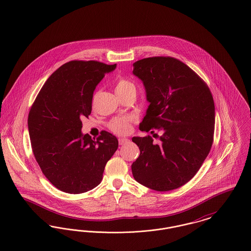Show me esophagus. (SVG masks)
I'll return each mask as SVG.
<instances>
[{"label": "esophagus", "mask_w": 251, "mask_h": 251, "mask_svg": "<svg viewBox=\"0 0 251 251\" xmlns=\"http://www.w3.org/2000/svg\"><path fill=\"white\" fill-rule=\"evenodd\" d=\"M119 142H120V145H125V144L129 143L130 140L128 138H120Z\"/></svg>", "instance_id": "obj_1"}]
</instances>
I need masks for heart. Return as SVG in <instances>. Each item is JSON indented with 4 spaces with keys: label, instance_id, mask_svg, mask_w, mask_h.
Returning <instances> with one entry per match:
<instances>
[{
    "label": "heart",
    "instance_id": "b5f03b06",
    "mask_svg": "<svg viewBox=\"0 0 251 251\" xmlns=\"http://www.w3.org/2000/svg\"><path fill=\"white\" fill-rule=\"evenodd\" d=\"M130 88H134V85L131 84V82H129L128 80L120 79L117 82L115 91L117 94H119V93L125 92L126 90H128ZM129 122H130V120L127 118H116L110 122L109 127L112 131H115L117 133L124 134L129 131V129H130Z\"/></svg>",
    "mask_w": 251,
    "mask_h": 251
}]
</instances>
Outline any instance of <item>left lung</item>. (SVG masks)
I'll return each instance as SVG.
<instances>
[{
	"instance_id": "obj_1",
	"label": "left lung",
	"mask_w": 251,
	"mask_h": 251,
	"mask_svg": "<svg viewBox=\"0 0 251 251\" xmlns=\"http://www.w3.org/2000/svg\"><path fill=\"white\" fill-rule=\"evenodd\" d=\"M132 67L150 103L139 129H156L161 133L153 134L158 143L150 135L131 138L140 150L131 165L132 176L152 190L177 189L196 175L212 148L213 96L201 78L179 60L150 57L136 61Z\"/></svg>"
}]
</instances>
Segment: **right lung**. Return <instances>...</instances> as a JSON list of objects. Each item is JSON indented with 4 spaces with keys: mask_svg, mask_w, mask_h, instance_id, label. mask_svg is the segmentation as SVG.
I'll use <instances>...</instances> for the list:
<instances>
[{
    "mask_svg": "<svg viewBox=\"0 0 251 251\" xmlns=\"http://www.w3.org/2000/svg\"><path fill=\"white\" fill-rule=\"evenodd\" d=\"M117 64L71 61L42 86L28 117L36 162L57 189L81 194L98 186L104 167L119 147L118 138L101 131L97 139L82 132V118L92 110L96 86Z\"/></svg>",
    "mask_w": 251,
    "mask_h": 251,
    "instance_id": "1",
    "label": "right lung"
}]
</instances>
